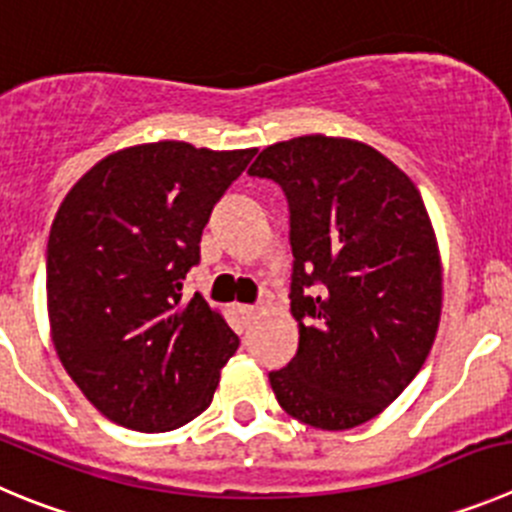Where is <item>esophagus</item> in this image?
<instances>
[{
	"instance_id": "1",
	"label": "esophagus",
	"mask_w": 512,
	"mask_h": 512,
	"mask_svg": "<svg viewBox=\"0 0 512 512\" xmlns=\"http://www.w3.org/2000/svg\"><path fill=\"white\" fill-rule=\"evenodd\" d=\"M261 314L259 307H248V304H243V307H238V317H241L243 327H248L251 322H256V317Z\"/></svg>"
}]
</instances>
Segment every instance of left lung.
I'll list each match as a JSON object with an SVG mask.
<instances>
[{"label":"left lung","mask_w":512,"mask_h":512,"mask_svg":"<svg viewBox=\"0 0 512 512\" xmlns=\"http://www.w3.org/2000/svg\"><path fill=\"white\" fill-rule=\"evenodd\" d=\"M284 190L297 355L269 381L279 406L314 429L381 414L429 355L442 314V264L414 182L350 139L297 137L248 170Z\"/></svg>","instance_id":"left-lung-1"}]
</instances>
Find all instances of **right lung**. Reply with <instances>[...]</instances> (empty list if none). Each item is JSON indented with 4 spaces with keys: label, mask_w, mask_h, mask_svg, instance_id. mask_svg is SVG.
Returning a JSON list of instances; mask_svg holds the SVG:
<instances>
[{
    "label": "right lung",
    "mask_w": 512,
    "mask_h": 512,
    "mask_svg": "<svg viewBox=\"0 0 512 512\" xmlns=\"http://www.w3.org/2000/svg\"><path fill=\"white\" fill-rule=\"evenodd\" d=\"M256 149H121L70 187L50 228L45 289L58 358L114 424L170 431L203 414L238 335L182 284L215 203Z\"/></svg>",
    "instance_id": "1"
}]
</instances>
